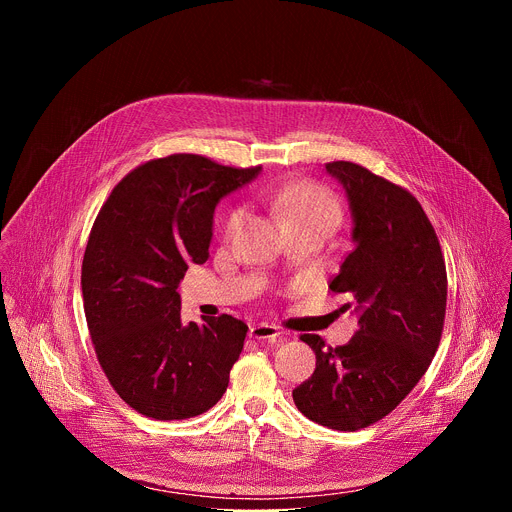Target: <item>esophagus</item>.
<instances>
[{
  "label": "esophagus",
  "mask_w": 512,
  "mask_h": 512,
  "mask_svg": "<svg viewBox=\"0 0 512 512\" xmlns=\"http://www.w3.org/2000/svg\"><path fill=\"white\" fill-rule=\"evenodd\" d=\"M283 332L273 326V324H267V322H261V324H253L249 328V336L255 338V340H281Z\"/></svg>",
  "instance_id": "1"
}]
</instances>
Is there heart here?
<instances>
[{
  "instance_id": "obj_1",
  "label": "heart",
  "mask_w": 512,
  "mask_h": 512,
  "mask_svg": "<svg viewBox=\"0 0 512 512\" xmlns=\"http://www.w3.org/2000/svg\"><path fill=\"white\" fill-rule=\"evenodd\" d=\"M275 210L279 212L283 225H322L332 229L340 216V208L332 194L324 188L308 182L285 186L275 196ZM241 210L229 214L227 229H235Z\"/></svg>"
}]
</instances>
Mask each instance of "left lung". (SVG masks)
<instances>
[{
  "mask_svg": "<svg viewBox=\"0 0 512 512\" xmlns=\"http://www.w3.org/2000/svg\"><path fill=\"white\" fill-rule=\"evenodd\" d=\"M326 172L344 188L354 245L330 289L352 296L358 330L336 348L302 336L316 371L294 401L308 419L354 431L389 415L425 375L444 330L448 275L415 196L352 162L326 164Z\"/></svg>",
  "mask_w": 512,
  "mask_h": 512,
  "instance_id": "obj_1",
  "label": "left lung"
}]
</instances>
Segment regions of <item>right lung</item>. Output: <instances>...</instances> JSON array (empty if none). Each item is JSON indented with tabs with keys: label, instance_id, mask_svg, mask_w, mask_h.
<instances>
[{
	"label": "right lung",
	"instance_id": "obj_1",
	"mask_svg": "<svg viewBox=\"0 0 512 512\" xmlns=\"http://www.w3.org/2000/svg\"><path fill=\"white\" fill-rule=\"evenodd\" d=\"M259 172L174 154L129 172L97 216L81 275L87 326L109 383L145 417H196L229 387L249 328L227 314L182 324L178 285L208 259L216 204Z\"/></svg>",
	"mask_w": 512,
	"mask_h": 512
}]
</instances>
